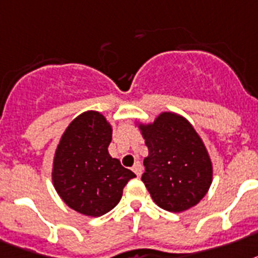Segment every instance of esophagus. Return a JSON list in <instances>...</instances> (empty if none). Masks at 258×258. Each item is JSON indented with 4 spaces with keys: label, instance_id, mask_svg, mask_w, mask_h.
I'll use <instances>...</instances> for the list:
<instances>
[{
    "label": "esophagus",
    "instance_id": "esophagus-1",
    "mask_svg": "<svg viewBox=\"0 0 258 258\" xmlns=\"http://www.w3.org/2000/svg\"><path fill=\"white\" fill-rule=\"evenodd\" d=\"M133 171L136 173V176H140L142 175V164L139 162H136L133 167Z\"/></svg>",
    "mask_w": 258,
    "mask_h": 258
}]
</instances>
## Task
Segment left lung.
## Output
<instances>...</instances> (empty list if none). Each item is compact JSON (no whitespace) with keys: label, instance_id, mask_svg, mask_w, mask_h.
I'll list each match as a JSON object with an SVG mask.
<instances>
[{"label":"left lung","instance_id":"left-lung-1","mask_svg":"<svg viewBox=\"0 0 258 258\" xmlns=\"http://www.w3.org/2000/svg\"><path fill=\"white\" fill-rule=\"evenodd\" d=\"M139 130L148 147L142 181L152 200L175 213L200 203L212 184L213 167L194 125L181 115L162 112Z\"/></svg>","mask_w":258,"mask_h":258}]
</instances>
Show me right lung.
I'll use <instances>...</instances> for the list:
<instances>
[{"label":"right lung","instance_id":"right-lung-1","mask_svg":"<svg viewBox=\"0 0 258 258\" xmlns=\"http://www.w3.org/2000/svg\"><path fill=\"white\" fill-rule=\"evenodd\" d=\"M112 127L98 111L78 115L60 136L54 154V188L71 209L99 217L120 202L135 173L111 158Z\"/></svg>","mask_w":258,"mask_h":258}]
</instances>
